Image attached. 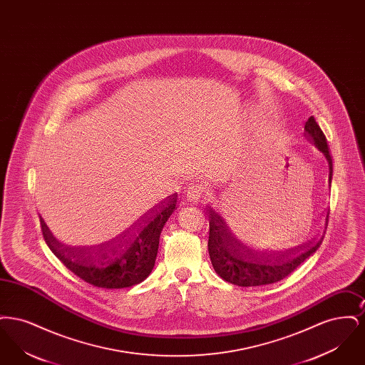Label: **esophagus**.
<instances>
[{
  "instance_id": "esophagus-1",
  "label": "esophagus",
  "mask_w": 365,
  "mask_h": 365,
  "mask_svg": "<svg viewBox=\"0 0 365 365\" xmlns=\"http://www.w3.org/2000/svg\"><path fill=\"white\" fill-rule=\"evenodd\" d=\"M186 195H187L189 200L194 201V202L200 201L205 195V186H204V183L200 182V180H192L190 185H189V187H187Z\"/></svg>"
}]
</instances>
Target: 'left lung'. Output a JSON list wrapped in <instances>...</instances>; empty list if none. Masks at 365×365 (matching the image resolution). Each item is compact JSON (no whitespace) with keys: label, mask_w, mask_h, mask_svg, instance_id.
Wrapping results in <instances>:
<instances>
[{"label":"left lung","mask_w":365,"mask_h":365,"mask_svg":"<svg viewBox=\"0 0 365 365\" xmlns=\"http://www.w3.org/2000/svg\"><path fill=\"white\" fill-rule=\"evenodd\" d=\"M305 131L329 161L331 183L332 158L329 152V143L313 116L305 123ZM205 213L209 220L208 250L212 265L220 278L241 287L271 284L286 278L298 265L312 256L324 238L323 231L317 238L297 247L283 252H265L243 241L217 209L207 207ZM329 213L330 209H327L326 213V226ZM326 226L324 228H327Z\"/></svg>","instance_id":"1"}]
</instances>
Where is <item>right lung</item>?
<instances>
[{
  "label": "right lung",
  "instance_id": "right-lung-1",
  "mask_svg": "<svg viewBox=\"0 0 365 365\" xmlns=\"http://www.w3.org/2000/svg\"><path fill=\"white\" fill-rule=\"evenodd\" d=\"M178 202V192L168 195L143 213L123 234L90 242H64L39 216L42 235L53 255L76 277L103 289H123L138 284L155 267L160 234Z\"/></svg>",
  "mask_w": 365,
  "mask_h": 365
}]
</instances>
